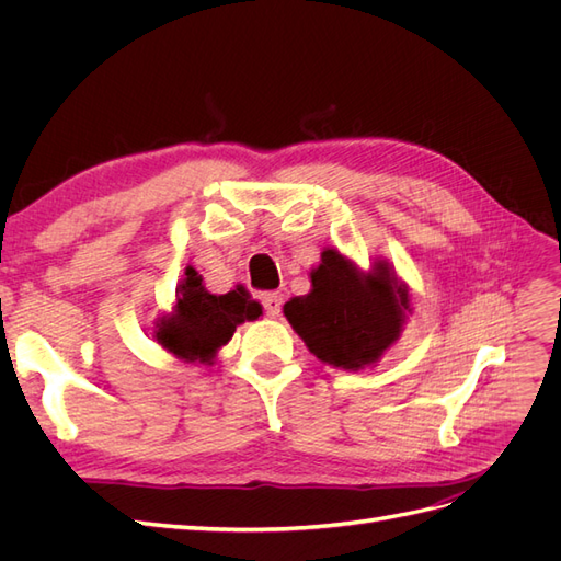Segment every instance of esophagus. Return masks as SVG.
Here are the masks:
<instances>
[{
  "instance_id": "esophagus-1",
  "label": "esophagus",
  "mask_w": 561,
  "mask_h": 561,
  "mask_svg": "<svg viewBox=\"0 0 561 561\" xmlns=\"http://www.w3.org/2000/svg\"><path fill=\"white\" fill-rule=\"evenodd\" d=\"M262 304H264L266 316L276 318L280 313V307H283V297L278 293H268V295H262Z\"/></svg>"
}]
</instances>
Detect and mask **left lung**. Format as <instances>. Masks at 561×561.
Returning <instances> with one entry per match:
<instances>
[{
    "label": "left lung",
    "mask_w": 561,
    "mask_h": 561,
    "mask_svg": "<svg viewBox=\"0 0 561 561\" xmlns=\"http://www.w3.org/2000/svg\"><path fill=\"white\" fill-rule=\"evenodd\" d=\"M311 285L307 297L290 299L283 311L322 363L363 369L400 336L410 297L386 262L360 274L344 254L325 250L311 271Z\"/></svg>",
    "instance_id": "left-lung-1"
}]
</instances>
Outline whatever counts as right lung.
I'll return each mask as SVG.
<instances>
[{"instance_id":"obj_1","label":"right lung","mask_w":561,"mask_h":561,"mask_svg":"<svg viewBox=\"0 0 561 561\" xmlns=\"http://www.w3.org/2000/svg\"><path fill=\"white\" fill-rule=\"evenodd\" d=\"M196 268L186 266L184 280L178 285L173 313L157 322V342L186 363H213L236 332V325L260 318L262 307L252 301L243 287L227 295H210L201 283Z\"/></svg>"}]
</instances>
